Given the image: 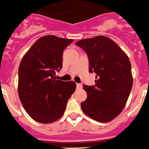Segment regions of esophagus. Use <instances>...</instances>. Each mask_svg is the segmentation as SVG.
Here are the masks:
<instances>
[{
  "label": "esophagus",
  "mask_w": 149,
  "mask_h": 149,
  "mask_svg": "<svg viewBox=\"0 0 149 149\" xmlns=\"http://www.w3.org/2000/svg\"><path fill=\"white\" fill-rule=\"evenodd\" d=\"M81 87H82V85L81 84H79V83L76 84V88H77V89H81Z\"/></svg>",
  "instance_id": "esophagus-1"
}]
</instances>
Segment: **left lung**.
Masks as SVG:
<instances>
[{
	"instance_id": "left-lung-1",
	"label": "left lung",
	"mask_w": 149,
	"mask_h": 149,
	"mask_svg": "<svg viewBox=\"0 0 149 149\" xmlns=\"http://www.w3.org/2000/svg\"><path fill=\"white\" fill-rule=\"evenodd\" d=\"M88 54L89 72L96 74L94 86L84 84L88 97L81 103L82 111L100 123H108L120 114L131 93L133 76L126 53L104 36L76 43Z\"/></svg>"
}]
</instances>
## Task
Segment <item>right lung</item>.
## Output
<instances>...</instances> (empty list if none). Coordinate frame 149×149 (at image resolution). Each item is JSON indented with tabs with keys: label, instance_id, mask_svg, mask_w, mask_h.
Returning a JSON list of instances; mask_svg holds the SVG:
<instances>
[{
	"label": "right lung",
	"instance_id": "obj_1",
	"mask_svg": "<svg viewBox=\"0 0 149 149\" xmlns=\"http://www.w3.org/2000/svg\"><path fill=\"white\" fill-rule=\"evenodd\" d=\"M73 39L48 35L38 38L23 56L18 68V92L26 113L35 121L52 123L62 116L74 93V81L56 80L64 49Z\"/></svg>",
	"mask_w": 149,
	"mask_h": 149
}]
</instances>
